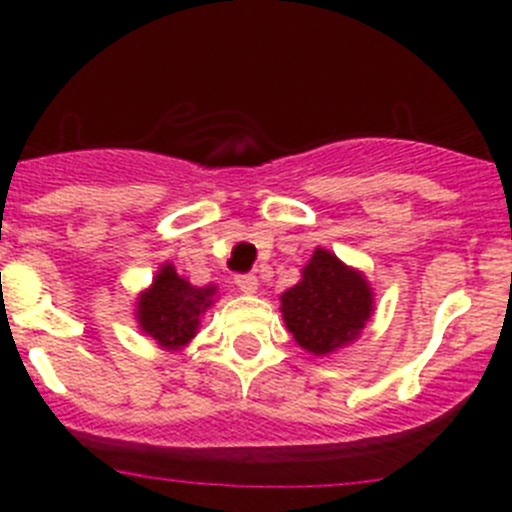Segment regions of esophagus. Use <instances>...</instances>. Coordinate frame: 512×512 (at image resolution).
<instances>
[{"mask_svg": "<svg viewBox=\"0 0 512 512\" xmlns=\"http://www.w3.org/2000/svg\"><path fill=\"white\" fill-rule=\"evenodd\" d=\"M235 285H237V289H240V292L255 294L257 287H260V282H257L255 275H237Z\"/></svg>", "mask_w": 512, "mask_h": 512, "instance_id": "esophagus-1", "label": "esophagus"}]
</instances>
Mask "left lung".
I'll return each instance as SVG.
<instances>
[{
	"label": "left lung",
	"mask_w": 512,
	"mask_h": 512,
	"mask_svg": "<svg viewBox=\"0 0 512 512\" xmlns=\"http://www.w3.org/2000/svg\"><path fill=\"white\" fill-rule=\"evenodd\" d=\"M374 289L356 267L317 247L294 287L280 294V312L294 342L312 356L337 354L374 317Z\"/></svg>",
	"instance_id": "obj_1"
}]
</instances>
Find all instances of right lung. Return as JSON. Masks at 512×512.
I'll return each instance as SVG.
<instances>
[{"instance_id":"1","label":"right lung","mask_w":512,"mask_h":512,"mask_svg":"<svg viewBox=\"0 0 512 512\" xmlns=\"http://www.w3.org/2000/svg\"><path fill=\"white\" fill-rule=\"evenodd\" d=\"M218 302V287L190 285L175 272L173 262H163L153 277L151 287L136 297L138 329L156 339L165 352H180L198 334L200 319Z\"/></svg>"}]
</instances>
